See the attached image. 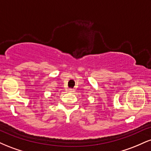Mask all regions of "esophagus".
Masks as SVG:
<instances>
[{
	"mask_svg": "<svg viewBox=\"0 0 151 151\" xmlns=\"http://www.w3.org/2000/svg\"><path fill=\"white\" fill-rule=\"evenodd\" d=\"M67 91H68L69 92H72V91H73V89H68V90H67Z\"/></svg>",
	"mask_w": 151,
	"mask_h": 151,
	"instance_id": "obj_1",
	"label": "esophagus"
}]
</instances>
